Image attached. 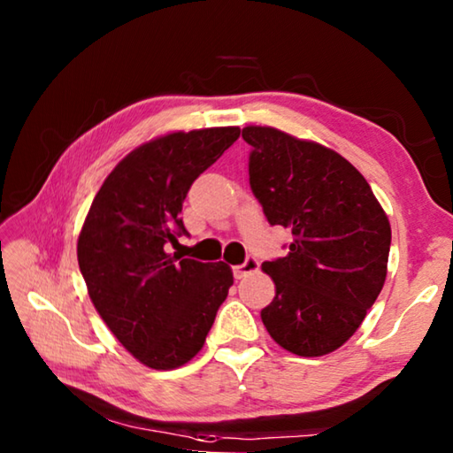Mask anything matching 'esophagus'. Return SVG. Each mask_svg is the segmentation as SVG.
<instances>
[{
	"mask_svg": "<svg viewBox=\"0 0 453 453\" xmlns=\"http://www.w3.org/2000/svg\"><path fill=\"white\" fill-rule=\"evenodd\" d=\"M259 270V262L254 256H248L245 257V262L240 265H234L232 272H234V278L235 280H242V278H248V275L256 273Z\"/></svg>",
	"mask_w": 453,
	"mask_h": 453,
	"instance_id": "1",
	"label": "esophagus"
}]
</instances>
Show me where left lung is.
<instances>
[{
  "mask_svg": "<svg viewBox=\"0 0 453 453\" xmlns=\"http://www.w3.org/2000/svg\"><path fill=\"white\" fill-rule=\"evenodd\" d=\"M250 188L272 226L291 232L286 257L264 262L275 297L267 332L303 357L343 346L378 300L392 229L370 183L340 153L273 127H243Z\"/></svg>",
  "mask_w": 453,
  "mask_h": 453,
  "instance_id": "obj_1",
  "label": "left lung"
}]
</instances>
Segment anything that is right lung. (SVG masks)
I'll use <instances>...</instances> for the list:
<instances>
[{"instance_id":"right-lung-1","label":"right lung","mask_w":453,"mask_h":453,"mask_svg":"<svg viewBox=\"0 0 453 453\" xmlns=\"http://www.w3.org/2000/svg\"><path fill=\"white\" fill-rule=\"evenodd\" d=\"M240 127L175 132L134 150L94 197L78 240L91 302L129 354L153 370L188 364L203 348L234 273L224 262L170 256L189 235L180 218L199 173Z\"/></svg>"}]
</instances>
